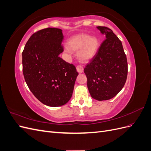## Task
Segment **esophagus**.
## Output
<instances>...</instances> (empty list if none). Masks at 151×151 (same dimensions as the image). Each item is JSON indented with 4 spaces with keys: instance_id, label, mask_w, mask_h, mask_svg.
I'll use <instances>...</instances> for the list:
<instances>
[{
    "instance_id": "1",
    "label": "esophagus",
    "mask_w": 151,
    "mask_h": 151,
    "mask_svg": "<svg viewBox=\"0 0 151 151\" xmlns=\"http://www.w3.org/2000/svg\"><path fill=\"white\" fill-rule=\"evenodd\" d=\"M76 68H77V72H78L79 73H82V72H83V70H84V68H83V65H77Z\"/></svg>"
}]
</instances>
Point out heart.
Returning <instances> with one entry per match:
<instances>
[{
  "instance_id": "b5f03b06",
  "label": "heart",
  "mask_w": 151,
  "mask_h": 151,
  "mask_svg": "<svg viewBox=\"0 0 151 151\" xmlns=\"http://www.w3.org/2000/svg\"><path fill=\"white\" fill-rule=\"evenodd\" d=\"M68 47L72 51H77L81 49L78 57L81 62H88L92 59L98 48V39L88 35L83 34L74 36L68 42Z\"/></svg>"
}]
</instances>
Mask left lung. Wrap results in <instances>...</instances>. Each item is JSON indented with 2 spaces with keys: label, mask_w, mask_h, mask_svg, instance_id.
<instances>
[{
  "label": "left lung",
  "mask_w": 151,
  "mask_h": 151,
  "mask_svg": "<svg viewBox=\"0 0 151 151\" xmlns=\"http://www.w3.org/2000/svg\"><path fill=\"white\" fill-rule=\"evenodd\" d=\"M97 28L105 35L106 39L86 65L84 72L91 97L103 101L115 97L122 89L127 80L128 64L119 38L107 27Z\"/></svg>",
  "instance_id": "1"
}]
</instances>
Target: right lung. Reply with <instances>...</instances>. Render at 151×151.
<instances>
[{
	"label": "right lung",
	"mask_w": 151,
	"mask_h": 151,
	"mask_svg": "<svg viewBox=\"0 0 151 151\" xmlns=\"http://www.w3.org/2000/svg\"><path fill=\"white\" fill-rule=\"evenodd\" d=\"M63 40L60 29H41L31 35L22 53V72L29 90L52 107L69 101L79 74L74 65L58 56L63 52Z\"/></svg>",
	"instance_id": "1"
}]
</instances>
